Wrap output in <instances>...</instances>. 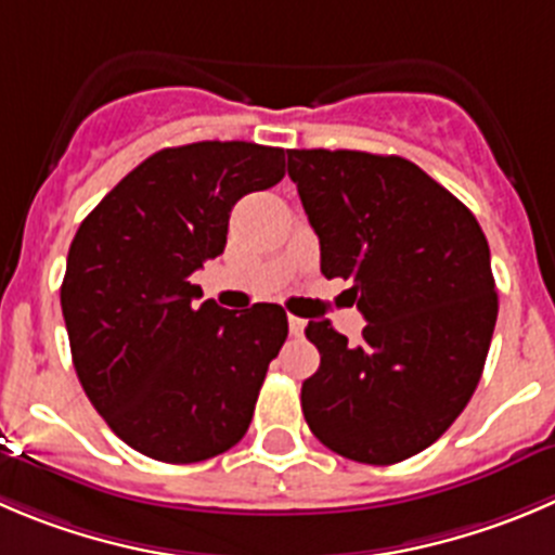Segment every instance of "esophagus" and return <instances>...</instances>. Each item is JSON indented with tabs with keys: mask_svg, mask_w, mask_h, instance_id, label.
I'll return each mask as SVG.
<instances>
[{
	"mask_svg": "<svg viewBox=\"0 0 555 555\" xmlns=\"http://www.w3.org/2000/svg\"><path fill=\"white\" fill-rule=\"evenodd\" d=\"M288 332H292L294 337H299L305 332V321L297 319V315H288Z\"/></svg>",
	"mask_w": 555,
	"mask_h": 555,
	"instance_id": "1",
	"label": "esophagus"
}]
</instances>
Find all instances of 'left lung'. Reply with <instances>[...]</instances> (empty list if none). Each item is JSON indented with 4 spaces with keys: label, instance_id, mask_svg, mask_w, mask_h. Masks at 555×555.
<instances>
[{
    "label": "left lung",
    "instance_id": "left-lung-1",
    "mask_svg": "<svg viewBox=\"0 0 555 555\" xmlns=\"http://www.w3.org/2000/svg\"><path fill=\"white\" fill-rule=\"evenodd\" d=\"M288 177L319 234L321 272L365 315L353 346L330 321L305 335L321 365L302 384L310 430L371 466L427 450L477 389L499 315L477 218L398 155L288 150Z\"/></svg>",
    "mask_w": 555,
    "mask_h": 555
}]
</instances>
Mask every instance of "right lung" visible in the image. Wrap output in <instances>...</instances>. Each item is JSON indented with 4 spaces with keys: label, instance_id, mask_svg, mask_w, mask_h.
Instances as JSON below:
<instances>
[{
    "label": "right lung",
    "instance_id": "right-lung-1",
    "mask_svg": "<svg viewBox=\"0 0 555 555\" xmlns=\"http://www.w3.org/2000/svg\"><path fill=\"white\" fill-rule=\"evenodd\" d=\"M286 177V152L198 141L146 157L73 236L62 315L98 414L163 463L231 450L250 427L269 362L288 335L281 305H195L190 274L225 247L242 195Z\"/></svg>",
    "mask_w": 555,
    "mask_h": 555
}]
</instances>
